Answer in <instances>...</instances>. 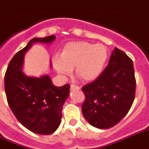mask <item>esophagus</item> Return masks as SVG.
I'll return each mask as SVG.
<instances>
[{"label":"esophagus","instance_id":"esophagus-1","mask_svg":"<svg viewBox=\"0 0 149 149\" xmlns=\"http://www.w3.org/2000/svg\"><path fill=\"white\" fill-rule=\"evenodd\" d=\"M70 89L73 90V91L74 90H80V89H81V87L78 86H74V85L72 84V85L70 86Z\"/></svg>","mask_w":149,"mask_h":149}]
</instances>
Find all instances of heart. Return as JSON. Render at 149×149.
<instances>
[{
  "label": "heart",
  "instance_id": "obj_1",
  "mask_svg": "<svg viewBox=\"0 0 149 149\" xmlns=\"http://www.w3.org/2000/svg\"><path fill=\"white\" fill-rule=\"evenodd\" d=\"M108 59L107 47L86 41L70 42L63 47L61 56L52 60L53 68L60 75H70L75 67V74L86 81H94L101 74Z\"/></svg>",
  "mask_w": 149,
  "mask_h": 149
}]
</instances>
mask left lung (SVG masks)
<instances>
[{
    "label": "left lung",
    "instance_id": "obj_1",
    "mask_svg": "<svg viewBox=\"0 0 149 149\" xmlns=\"http://www.w3.org/2000/svg\"><path fill=\"white\" fill-rule=\"evenodd\" d=\"M135 89L133 61L125 52L115 48L101 74L82 87L86 96L81 106L84 118L99 129L112 127L130 111Z\"/></svg>",
    "mask_w": 149,
    "mask_h": 149
}]
</instances>
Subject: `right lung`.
<instances>
[{"mask_svg":"<svg viewBox=\"0 0 149 149\" xmlns=\"http://www.w3.org/2000/svg\"><path fill=\"white\" fill-rule=\"evenodd\" d=\"M55 39L54 35L31 39L11 60L4 76L7 100L13 114L26 129L43 135L54 133L60 126L70 85L55 86L47 74L27 76L23 71V62L25 54L33 44H52Z\"/></svg>","mask_w":149,"mask_h":149,"instance_id":"add662e5","label":"right lung"}]
</instances>
